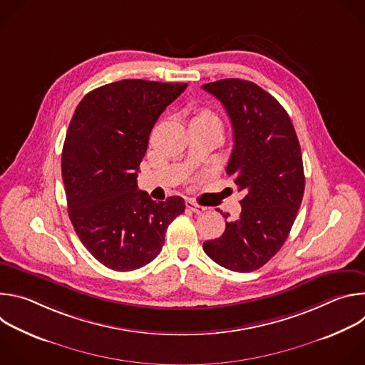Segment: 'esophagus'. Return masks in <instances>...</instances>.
Wrapping results in <instances>:
<instances>
[{
  "label": "esophagus",
  "mask_w": 365,
  "mask_h": 365,
  "mask_svg": "<svg viewBox=\"0 0 365 365\" xmlns=\"http://www.w3.org/2000/svg\"><path fill=\"white\" fill-rule=\"evenodd\" d=\"M186 207H189L190 211H193L195 214H202V212H205L206 211V207L205 206H202V205H199V203H196L195 200H192V199H186Z\"/></svg>",
  "instance_id": "1"
}]
</instances>
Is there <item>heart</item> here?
<instances>
[{"label": "heart", "instance_id": "obj_1", "mask_svg": "<svg viewBox=\"0 0 365 365\" xmlns=\"http://www.w3.org/2000/svg\"><path fill=\"white\" fill-rule=\"evenodd\" d=\"M195 120H218L211 111H202L199 117H196Z\"/></svg>", "mask_w": 365, "mask_h": 365}]
</instances>
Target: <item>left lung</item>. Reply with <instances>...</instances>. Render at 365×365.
Segmentation results:
<instances>
[{"label":"left lung","mask_w":365,"mask_h":365,"mask_svg":"<svg viewBox=\"0 0 365 365\" xmlns=\"http://www.w3.org/2000/svg\"><path fill=\"white\" fill-rule=\"evenodd\" d=\"M202 88L221 101L231 120L227 173L245 193L240 217L220 238L205 241L203 251L228 270L254 272L277 254L296 220L304 192L300 144L286 110L254 82L231 78Z\"/></svg>","instance_id":"obj_1"}]
</instances>
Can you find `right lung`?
Returning a JSON list of instances; mask_svg holds the SVG:
<instances>
[{
    "label": "right lung",
    "mask_w": 365,
    "mask_h": 365,
    "mask_svg": "<svg viewBox=\"0 0 365 365\" xmlns=\"http://www.w3.org/2000/svg\"><path fill=\"white\" fill-rule=\"evenodd\" d=\"M187 83L124 79L83 96L71 120L62 176L71 222L86 250L115 272L137 270L158 257L185 200H153L137 175L150 133Z\"/></svg>",
    "instance_id": "right-lung-1"
}]
</instances>
